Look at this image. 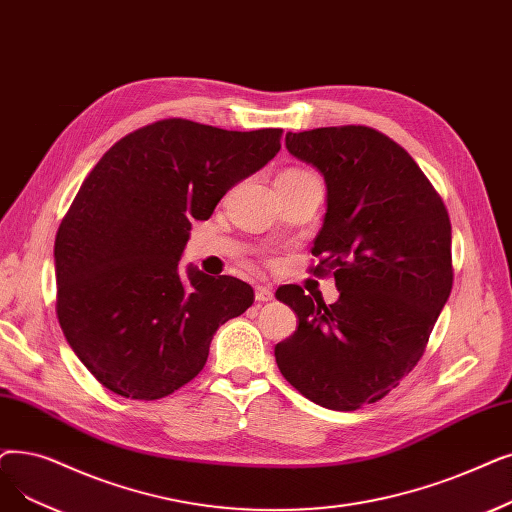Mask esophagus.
I'll use <instances>...</instances> for the list:
<instances>
[{
  "label": "esophagus",
  "instance_id": "esophagus-1",
  "mask_svg": "<svg viewBox=\"0 0 512 512\" xmlns=\"http://www.w3.org/2000/svg\"><path fill=\"white\" fill-rule=\"evenodd\" d=\"M255 299L257 301H272L274 299V291H272L270 286L259 284V286H255Z\"/></svg>",
  "mask_w": 512,
  "mask_h": 512
}]
</instances>
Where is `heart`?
Segmentation results:
<instances>
[{
	"label": "heart",
	"instance_id": "1",
	"mask_svg": "<svg viewBox=\"0 0 512 512\" xmlns=\"http://www.w3.org/2000/svg\"><path fill=\"white\" fill-rule=\"evenodd\" d=\"M282 173H291V175H297V173H305L303 169H286V171H282Z\"/></svg>",
	"mask_w": 512,
	"mask_h": 512
}]
</instances>
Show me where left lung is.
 <instances>
[{"label": "left lung", "instance_id": "1", "mask_svg": "<svg viewBox=\"0 0 512 512\" xmlns=\"http://www.w3.org/2000/svg\"><path fill=\"white\" fill-rule=\"evenodd\" d=\"M293 157L320 169L328 190L314 240V276H335L341 297H276L299 318L276 345L284 379L330 410L383 399L418 364L452 282V224L441 196L410 154L366 125L286 133Z\"/></svg>", "mask_w": 512, "mask_h": 512}]
</instances>
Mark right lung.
<instances>
[{"label": "right lung", "instance_id": "right-lung-1", "mask_svg": "<svg viewBox=\"0 0 512 512\" xmlns=\"http://www.w3.org/2000/svg\"><path fill=\"white\" fill-rule=\"evenodd\" d=\"M282 129L161 119L127 133L85 177L54 242L56 314L96 381L161 399L201 372L217 328L247 311L232 276L177 272L192 219L280 150Z\"/></svg>", "mask_w": 512, "mask_h": 512}]
</instances>
